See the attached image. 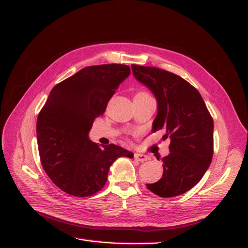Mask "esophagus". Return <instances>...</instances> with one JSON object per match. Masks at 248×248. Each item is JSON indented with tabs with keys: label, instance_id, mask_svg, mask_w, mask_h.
Returning a JSON list of instances; mask_svg holds the SVG:
<instances>
[{
	"label": "esophagus",
	"instance_id": "1",
	"mask_svg": "<svg viewBox=\"0 0 248 248\" xmlns=\"http://www.w3.org/2000/svg\"><path fill=\"white\" fill-rule=\"evenodd\" d=\"M135 160L139 161V162H145V161H148L149 160V157L147 155H142V154H135Z\"/></svg>",
	"mask_w": 248,
	"mask_h": 248
}]
</instances>
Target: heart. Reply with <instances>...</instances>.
<instances>
[{
  "mask_svg": "<svg viewBox=\"0 0 248 248\" xmlns=\"http://www.w3.org/2000/svg\"><path fill=\"white\" fill-rule=\"evenodd\" d=\"M146 95H150V93H147V91H139V93L136 94V96H146Z\"/></svg>",
  "mask_w": 248,
  "mask_h": 248,
  "instance_id": "b5f03b06",
  "label": "heart"
}]
</instances>
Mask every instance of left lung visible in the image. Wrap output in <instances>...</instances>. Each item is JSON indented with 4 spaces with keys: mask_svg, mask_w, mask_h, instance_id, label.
<instances>
[{
    "mask_svg": "<svg viewBox=\"0 0 248 248\" xmlns=\"http://www.w3.org/2000/svg\"><path fill=\"white\" fill-rule=\"evenodd\" d=\"M132 69L158 101L153 133L164 129L163 140H171L170 154L162 158L163 177L147 188L160 197L179 196L196 185L211 164L212 116L199 91L179 75L136 64Z\"/></svg>",
    "mask_w": 248,
    "mask_h": 248,
    "instance_id": "8db88e82",
    "label": "left lung"
}]
</instances>
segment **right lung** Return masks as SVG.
Returning <instances> with one entry per match:
<instances>
[{
    "label": "right lung",
    "instance_id": "right-lung-1",
    "mask_svg": "<svg viewBox=\"0 0 248 248\" xmlns=\"http://www.w3.org/2000/svg\"><path fill=\"white\" fill-rule=\"evenodd\" d=\"M131 73L124 64L88 66L56 84L38 114L37 142L44 171L62 191L88 197L103 188L112 163L134 154L113 144L99 147L88 133L95 117Z\"/></svg>",
    "mask_w": 248,
    "mask_h": 248
}]
</instances>
